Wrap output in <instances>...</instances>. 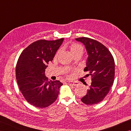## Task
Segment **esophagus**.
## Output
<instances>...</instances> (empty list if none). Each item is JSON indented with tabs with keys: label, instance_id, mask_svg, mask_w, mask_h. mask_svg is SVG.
Instances as JSON below:
<instances>
[{
	"label": "esophagus",
	"instance_id": "obj_1",
	"mask_svg": "<svg viewBox=\"0 0 131 131\" xmlns=\"http://www.w3.org/2000/svg\"><path fill=\"white\" fill-rule=\"evenodd\" d=\"M67 84H68L69 85H71V86H76L77 85V82H69V81H67L66 82Z\"/></svg>",
	"mask_w": 131,
	"mask_h": 131
}]
</instances>
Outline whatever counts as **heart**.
<instances>
[{
	"label": "heart",
	"instance_id": "b5f03b06",
	"mask_svg": "<svg viewBox=\"0 0 131 131\" xmlns=\"http://www.w3.org/2000/svg\"><path fill=\"white\" fill-rule=\"evenodd\" d=\"M69 49H70V51L71 53H72V54L73 56H75L76 54H82V53H83V48L82 45H81L78 43H73L69 46ZM60 50H58L57 53H56V56L59 54Z\"/></svg>",
	"mask_w": 131,
	"mask_h": 131
}]
</instances>
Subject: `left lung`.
I'll return each instance as SVG.
<instances>
[{"instance_id": "obj_1", "label": "left lung", "mask_w": 131, "mask_h": 131, "mask_svg": "<svg viewBox=\"0 0 131 131\" xmlns=\"http://www.w3.org/2000/svg\"><path fill=\"white\" fill-rule=\"evenodd\" d=\"M75 40L85 45L89 57L84 71L89 72V74L87 75H90L92 78L87 94L81 101L86 105H95L104 100L113 85L114 58L108 49L97 40L86 37Z\"/></svg>"}]
</instances>
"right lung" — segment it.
<instances>
[{"label": "right lung", "instance_id": "1", "mask_svg": "<svg viewBox=\"0 0 131 131\" xmlns=\"http://www.w3.org/2000/svg\"><path fill=\"white\" fill-rule=\"evenodd\" d=\"M63 40H37L23 50L17 61L16 75L19 89L26 101L35 107H46L57 99L63 83L58 80L49 81L45 71Z\"/></svg>", "mask_w": 131, "mask_h": 131}]
</instances>
